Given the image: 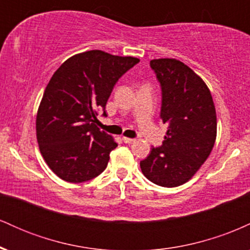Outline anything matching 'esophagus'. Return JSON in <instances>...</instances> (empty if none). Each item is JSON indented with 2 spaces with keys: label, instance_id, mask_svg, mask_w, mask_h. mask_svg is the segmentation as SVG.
<instances>
[{
  "label": "esophagus",
  "instance_id": "34e87169",
  "mask_svg": "<svg viewBox=\"0 0 250 250\" xmlns=\"http://www.w3.org/2000/svg\"><path fill=\"white\" fill-rule=\"evenodd\" d=\"M122 140L125 143H134L135 141H136L135 139H130V137H125V136H123Z\"/></svg>",
  "mask_w": 250,
  "mask_h": 250
}]
</instances>
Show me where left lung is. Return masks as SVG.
<instances>
[{
  "label": "left lung",
  "mask_w": 250,
  "mask_h": 250,
  "mask_svg": "<svg viewBox=\"0 0 250 250\" xmlns=\"http://www.w3.org/2000/svg\"><path fill=\"white\" fill-rule=\"evenodd\" d=\"M150 67L161 84V119L168 128L161 147L151 148L140 167L155 185L173 188L190 180L210 155L216 111L207 84L187 64L157 59Z\"/></svg>",
  "instance_id": "obj_1"
}]
</instances>
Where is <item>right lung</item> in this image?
Listing matches in <instances>:
<instances>
[{"mask_svg":"<svg viewBox=\"0 0 250 250\" xmlns=\"http://www.w3.org/2000/svg\"><path fill=\"white\" fill-rule=\"evenodd\" d=\"M140 60L89 50L69 57L45 87L36 115L40 151L60 179L81 183L107 168L115 140L97 127L114 85Z\"/></svg>","mask_w":250,"mask_h":250,"instance_id":"1","label":"right lung"}]
</instances>
